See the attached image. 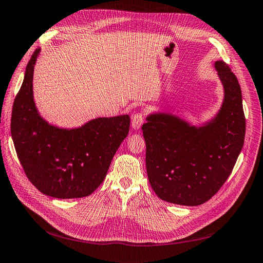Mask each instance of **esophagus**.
<instances>
[{"label": "esophagus", "instance_id": "obj_1", "mask_svg": "<svg viewBox=\"0 0 263 263\" xmlns=\"http://www.w3.org/2000/svg\"><path fill=\"white\" fill-rule=\"evenodd\" d=\"M144 124V114L136 113L132 117V128L135 130L140 129V127Z\"/></svg>", "mask_w": 263, "mask_h": 263}]
</instances>
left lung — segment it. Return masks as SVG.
Masks as SVG:
<instances>
[{
  "label": "left lung",
  "mask_w": 263,
  "mask_h": 263,
  "mask_svg": "<svg viewBox=\"0 0 263 263\" xmlns=\"http://www.w3.org/2000/svg\"><path fill=\"white\" fill-rule=\"evenodd\" d=\"M214 68L224 97L210 119L194 125L176 114L155 112L141 127L149 183L165 202L184 206L208 202L230 176L242 149L240 85L224 61H215Z\"/></svg>",
  "instance_id": "obj_1"
}]
</instances>
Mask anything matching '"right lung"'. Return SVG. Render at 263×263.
<instances>
[{
    "instance_id": "add662e5",
    "label": "right lung",
    "mask_w": 263,
    "mask_h": 263,
    "mask_svg": "<svg viewBox=\"0 0 263 263\" xmlns=\"http://www.w3.org/2000/svg\"><path fill=\"white\" fill-rule=\"evenodd\" d=\"M42 49L26 67L15 98L11 134L28 180L45 195L85 197L105 179L112 159L129 132L128 115L97 117L79 127L50 124L36 106L34 69Z\"/></svg>"
}]
</instances>
